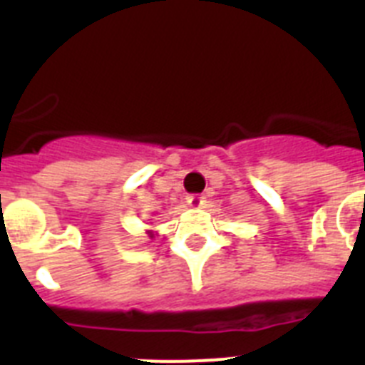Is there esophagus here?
<instances>
[{
    "instance_id": "obj_1",
    "label": "esophagus",
    "mask_w": 365,
    "mask_h": 365,
    "mask_svg": "<svg viewBox=\"0 0 365 365\" xmlns=\"http://www.w3.org/2000/svg\"><path fill=\"white\" fill-rule=\"evenodd\" d=\"M187 203L190 207H200L203 203V196L202 195H189L187 196Z\"/></svg>"
}]
</instances>
